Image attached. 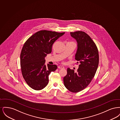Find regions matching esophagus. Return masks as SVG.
<instances>
[{
    "label": "esophagus",
    "instance_id": "34e87169",
    "mask_svg": "<svg viewBox=\"0 0 120 120\" xmlns=\"http://www.w3.org/2000/svg\"><path fill=\"white\" fill-rule=\"evenodd\" d=\"M58 68L59 69H63L64 68V67L63 66H58Z\"/></svg>",
    "mask_w": 120,
    "mask_h": 120
}]
</instances>
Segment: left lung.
<instances>
[{"mask_svg":"<svg viewBox=\"0 0 120 120\" xmlns=\"http://www.w3.org/2000/svg\"><path fill=\"white\" fill-rule=\"evenodd\" d=\"M77 43L75 59L79 63L77 72L68 68L63 78L64 86L70 91L77 93L88 86L94 77L98 63V52L94 42L85 32H70Z\"/></svg>","mask_w":120,"mask_h":120,"instance_id":"left-lung-1","label":"left lung"}]
</instances>
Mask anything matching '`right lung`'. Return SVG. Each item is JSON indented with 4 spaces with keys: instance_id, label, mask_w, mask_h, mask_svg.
<instances>
[{
    "instance_id": "obj_1",
    "label": "right lung",
    "mask_w": 120,
    "mask_h": 120,
    "mask_svg": "<svg viewBox=\"0 0 120 120\" xmlns=\"http://www.w3.org/2000/svg\"><path fill=\"white\" fill-rule=\"evenodd\" d=\"M65 32L42 30L31 35L24 44L21 55L22 73L27 85L36 90L45 88L49 75L57 69L56 65L45 64V57L50 53L53 43Z\"/></svg>"
}]
</instances>
